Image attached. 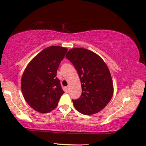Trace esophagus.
Wrapping results in <instances>:
<instances>
[{"label":"esophagus","mask_w":146,"mask_h":146,"mask_svg":"<svg viewBox=\"0 0 146 146\" xmlns=\"http://www.w3.org/2000/svg\"><path fill=\"white\" fill-rule=\"evenodd\" d=\"M68 88H69V86H67V90H68Z\"/></svg>","instance_id":"obj_1"}]
</instances>
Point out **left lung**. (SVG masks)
<instances>
[{
  "label": "left lung",
  "instance_id": "obj_1",
  "mask_svg": "<svg viewBox=\"0 0 146 146\" xmlns=\"http://www.w3.org/2000/svg\"><path fill=\"white\" fill-rule=\"evenodd\" d=\"M66 56L77 69L81 82V96L72 100L76 110L84 115L99 112L110 102L114 92L107 66L100 56L86 48H72Z\"/></svg>",
  "mask_w": 146,
  "mask_h": 146
}]
</instances>
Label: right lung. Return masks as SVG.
<instances>
[{
	"label": "right lung",
	"mask_w": 146,
	"mask_h": 146,
	"mask_svg": "<svg viewBox=\"0 0 146 146\" xmlns=\"http://www.w3.org/2000/svg\"><path fill=\"white\" fill-rule=\"evenodd\" d=\"M67 51L60 46L47 47L32 60L23 74V97L37 112L48 113L54 109L64 93L56 73Z\"/></svg>",
	"instance_id": "add662e5"
}]
</instances>
